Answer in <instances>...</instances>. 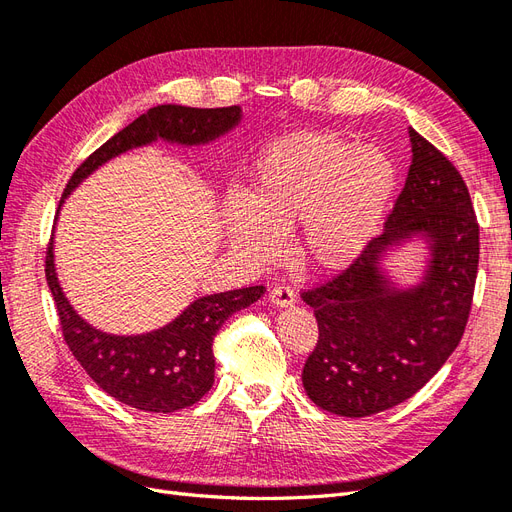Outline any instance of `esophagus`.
I'll use <instances>...</instances> for the list:
<instances>
[{"mask_svg":"<svg viewBox=\"0 0 512 512\" xmlns=\"http://www.w3.org/2000/svg\"><path fill=\"white\" fill-rule=\"evenodd\" d=\"M269 301L275 307H290L294 303V290L290 286H275L269 292Z\"/></svg>","mask_w":512,"mask_h":512,"instance_id":"esophagus-1","label":"esophagus"}]
</instances>
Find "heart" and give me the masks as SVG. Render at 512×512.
<instances>
[{
    "label": "heart",
    "mask_w": 512,
    "mask_h": 512,
    "mask_svg": "<svg viewBox=\"0 0 512 512\" xmlns=\"http://www.w3.org/2000/svg\"><path fill=\"white\" fill-rule=\"evenodd\" d=\"M393 190L395 166L380 149L335 132L290 134L258 160L247 198H226L224 232L232 250L265 265L299 226L305 265L342 271L374 239Z\"/></svg>",
    "instance_id": "heart-1"
}]
</instances>
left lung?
<instances>
[{"label":"left lung","instance_id":"left-lung-1","mask_svg":"<svg viewBox=\"0 0 512 512\" xmlns=\"http://www.w3.org/2000/svg\"><path fill=\"white\" fill-rule=\"evenodd\" d=\"M412 164L384 232L331 282L303 292L318 344L303 367L307 397L322 410L361 418L412 397L438 374L466 331L478 222L470 192L444 153L410 128ZM428 243L421 283L399 289L381 267L395 246Z\"/></svg>","mask_w":512,"mask_h":512}]
</instances>
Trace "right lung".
I'll list each match as a JSON object with an SVG mask.
<instances>
[{
  "label": "right lung",
  "instance_id": "obj_1",
  "mask_svg": "<svg viewBox=\"0 0 512 512\" xmlns=\"http://www.w3.org/2000/svg\"><path fill=\"white\" fill-rule=\"evenodd\" d=\"M239 121L241 106H153L108 138L74 170L59 200V209L83 179L121 153L156 143L158 138L183 147L207 145L237 128ZM53 239L46 252L44 273L70 352L104 393L143 412L168 414L196 404L213 386L215 359L211 346L215 333L232 314L250 307L265 294V286L207 294L192 301L173 322L156 331L141 335L104 333L76 314L64 288L59 286Z\"/></svg>",
  "mask_w": 512,
  "mask_h": 512
}]
</instances>
